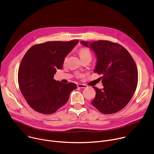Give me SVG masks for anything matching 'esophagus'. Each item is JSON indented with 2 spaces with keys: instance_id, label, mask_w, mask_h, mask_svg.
<instances>
[{
  "instance_id": "obj_1",
  "label": "esophagus",
  "mask_w": 154,
  "mask_h": 154,
  "mask_svg": "<svg viewBox=\"0 0 154 154\" xmlns=\"http://www.w3.org/2000/svg\"><path fill=\"white\" fill-rule=\"evenodd\" d=\"M77 87L80 88H85L87 87V85L85 84H78Z\"/></svg>"
}]
</instances>
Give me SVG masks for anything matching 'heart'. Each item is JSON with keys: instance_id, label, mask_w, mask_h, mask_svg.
I'll return each instance as SVG.
<instances>
[{"instance_id": "b5f03b06", "label": "heart", "mask_w": 154, "mask_h": 154, "mask_svg": "<svg viewBox=\"0 0 154 154\" xmlns=\"http://www.w3.org/2000/svg\"><path fill=\"white\" fill-rule=\"evenodd\" d=\"M79 56L81 58V60L86 58H91V54L90 51L85 48H82L79 51ZM66 60V58L64 59V61Z\"/></svg>"}]
</instances>
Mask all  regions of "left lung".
<instances>
[{
    "label": "left lung",
    "mask_w": 154,
    "mask_h": 154,
    "mask_svg": "<svg viewBox=\"0 0 154 154\" xmlns=\"http://www.w3.org/2000/svg\"><path fill=\"white\" fill-rule=\"evenodd\" d=\"M95 53L94 72L102 76L103 88L93 86L96 96L91 104L103 114L120 111L134 96L138 83V70L130 53L118 43L109 41H81Z\"/></svg>",
    "instance_id": "1"
}]
</instances>
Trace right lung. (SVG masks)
<instances>
[{
	"instance_id": "right-lung-1",
	"label": "right lung",
	"mask_w": 154,
	"mask_h": 154,
	"mask_svg": "<svg viewBox=\"0 0 154 154\" xmlns=\"http://www.w3.org/2000/svg\"><path fill=\"white\" fill-rule=\"evenodd\" d=\"M79 41H48L32 46L24 56L19 68L18 83L27 102L36 112L55 113L77 88L74 83H63L54 77Z\"/></svg>"
}]
</instances>
